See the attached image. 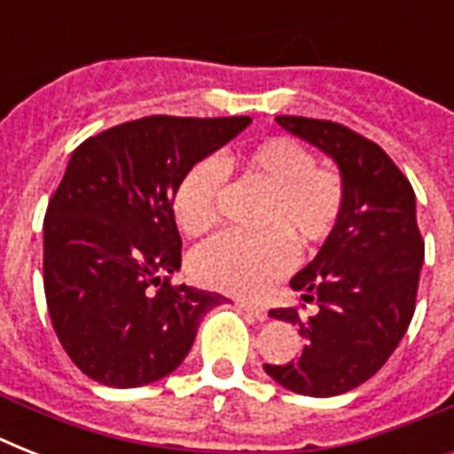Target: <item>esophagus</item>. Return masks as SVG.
I'll return each mask as SVG.
<instances>
[{"label":"esophagus","instance_id":"esophagus-1","mask_svg":"<svg viewBox=\"0 0 454 454\" xmlns=\"http://www.w3.org/2000/svg\"><path fill=\"white\" fill-rule=\"evenodd\" d=\"M240 309L245 310V313H249L252 317H256V320H266L269 317V310L262 309V306H252V303H240Z\"/></svg>","mask_w":454,"mask_h":454}]
</instances>
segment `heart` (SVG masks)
<instances>
[{
  "label": "heart",
  "mask_w": 454,
  "mask_h": 454,
  "mask_svg": "<svg viewBox=\"0 0 454 454\" xmlns=\"http://www.w3.org/2000/svg\"><path fill=\"white\" fill-rule=\"evenodd\" d=\"M242 171L270 188L263 233L228 231L191 256L192 276L214 290L256 299L290 273L297 246L310 252L330 240L344 209V178L317 164L316 153L292 137H269L240 155ZM228 169L219 157H202L178 181L171 207L181 231L207 233L221 219Z\"/></svg>",
  "instance_id": "b5f03b06"
}]
</instances>
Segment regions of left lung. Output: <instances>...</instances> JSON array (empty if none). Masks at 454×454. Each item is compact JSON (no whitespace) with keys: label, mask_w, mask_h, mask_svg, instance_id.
Masks as SVG:
<instances>
[{"label":"left lung","mask_w":454,"mask_h":454,"mask_svg":"<svg viewBox=\"0 0 454 454\" xmlns=\"http://www.w3.org/2000/svg\"><path fill=\"white\" fill-rule=\"evenodd\" d=\"M278 122L337 160L346 195L330 240L290 280L320 310L309 320L297 309L270 310L299 325L301 353L263 370L290 391L327 398L380 372L405 337L415 316L424 238L415 191L381 145L332 120L278 115Z\"/></svg>","instance_id":"8db88e82"}]
</instances>
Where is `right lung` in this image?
Listing matches in <instances>:
<instances>
[{
	"label": "right lung",
	"instance_id": "right-lung-1",
	"mask_svg": "<svg viewBox=\"0 0 454 454\" xmlns=\"http://www.w3.org/2000/svg\"><path fill=\"white\" fill-rule=\"evenodd\" d=\"M247 115H148L74 148L44 216V294L63 351L89 380L144 387L181 365L216 292L171 283L181 235L171 198Z\"/></svg>",
	"mask_w": 454,
	"mask_h": 454
}]
</instances>
